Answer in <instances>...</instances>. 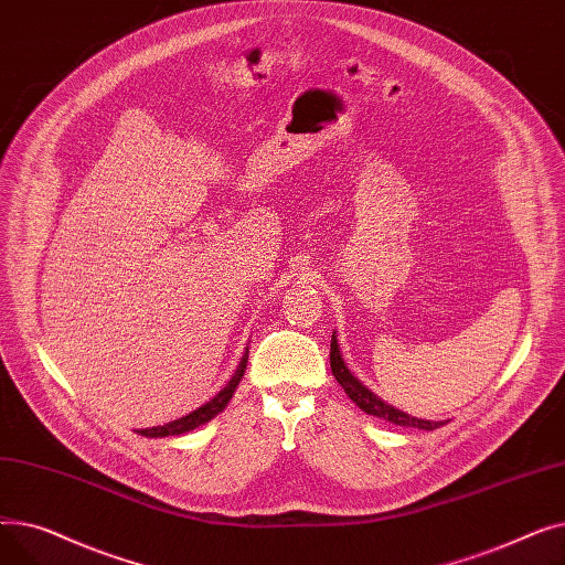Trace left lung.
Instances as JSON below:
<instances>
[{"mask_svg":"<svg viewBox=\"0 0 565 565\" xmlns=\"http://www.w3.org/2000/svg\"><path fill=\"white\" fill-rule=\"evenodd\" d=\"M330 366H332V373L337 377V382L343 387V392L350 396V401L354 405H360V409H364L366 414H373V417H380V419H387L396 426H407V428H419V430H435L439 426H444V422H426V419H417V417H409V414L387 405L384 401H380L373 392H369L364 384L354 377L348 366L343 364V358H341V350H339V343L332 334V345H330Z\"/></svg>","mask_w":565,"mask_h":565,"instance_id":"1","label":"left lung"}]
</instances>
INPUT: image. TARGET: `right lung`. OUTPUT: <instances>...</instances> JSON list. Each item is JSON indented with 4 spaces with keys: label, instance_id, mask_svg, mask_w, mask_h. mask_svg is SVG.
I'll use <instances>...</instances> for the list:
<instances>
[{
    "label": "right lung",
    "instance_id": "right-lung-1",
    "mask_svg": "<svg viewBox=\"0 0 565 565\" xmlns=\"http://www.w3.org/2000/svg\"><path fill=\"white\" fill-rule=\"evenodd\" d=\"M245 369H247V352H245V358H243L241 366H237L235 375L228 380L226 387H224V390H222L213 401H207L205 405L196 407L194 412H190V414H188V417H181V419H175V422H169V424H164V426H156V428H143V430H137V435H143V437L183 435V433L194 430L196 426H201V424H205V422H211V419L215 417V414H220V412L226 407V403L231 401V396H233V392H235V387H237V382H241V377L245 375Z\"/></svg>",
    "mask_w": 565,
    "mask_h": 565
}]
</instances>
